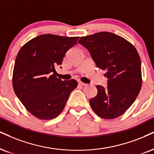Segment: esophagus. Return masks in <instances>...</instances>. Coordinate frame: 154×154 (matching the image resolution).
Segmentation results:
<instances>
[{"label":"esophagus","instance_id":"obj_1","mask_svg":"<svg viewBox=\"0 0 154 154\" xmlns=\"http://www.w3.org/2000/svg\"><path fill=\"white\" fill-rule=\"evenodd\" d=\"M79 85H81V86H87V85H88V84H86V83L81 82V81H79Z\"/></svg>","mask_w":154,"mask_h":154}]
</instances>
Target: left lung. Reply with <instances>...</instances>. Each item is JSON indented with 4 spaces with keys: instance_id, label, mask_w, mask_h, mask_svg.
<instances>
[{
    "instance_id": "1",
    "label": "left lung",
    "mask_w": 154,
    "mask_h": 154,
    "mask_svg": "<svg viewBox=\"0 0 154 154\" xmlns=\"http://www.w3.org/2000/svg\"><path fill=\"white\" fill-rule=\"evenodd\" d=\"M80 43L90 52L97 67L107 72V87L96 86L98 94L89 102L98 116L113 119L132 105L141 88V63L135 47L109 32L81 37Z\"/></svg>"
}]
</instances>
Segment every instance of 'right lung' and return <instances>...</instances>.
Returning a JSON list of instances; mask_svg holds the SVG:
<instances>
[{"mask_svg": "<svg viewBox=\"0 0 154 154\" xmlns=\"http://www.w3.org/2000/svg\"><path fill=\"white\" fill-rule=\"evenodd\" d=\"M79 38L44 34L31 39L19 51L13 68V90L38 119L50 120L58 116L77 87L74 79L63 81L53 73Z\"/></svg>", "mask_w": 154, "mask_h": 154, "instance_id": "1", "label": "right lung"}]
</instances>
